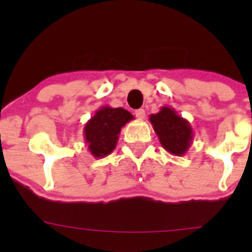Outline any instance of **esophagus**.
I'll return each instance as SVG.
<instances>
[{
	"mask_svg": "<svg viewBox=\"0 0 252 252\" xmlns=\"http://www.w3.org/2000/svg\"><path fill=\"white\" fill-rule=\"evenodd\" d=\"M135 116L137 118H140V120H143V118L146 117V111H144V109H137V110H136Z\"/></svg>",
	"mask_w": 252,
	"mask_h": 252,
	"instance_id": "34e87169",
	"label": "esophagus"
}]
</instances>
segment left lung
Returning a JSON list of instances; mask_svg holds the SVG:
<instances>
[{"mask_svg":"<svg viewBox=\"0 0 252 252\" xmlns=\"http://www.w3.org/2000/svg\"><path fill=\"white\" fill-rule=\"evenodd\" d=\"M154 131L164 150L172 155L182 156L193 143V129L189 122L176 114L170 106H162L158 114L149 116Z\"/></svg>","mask_w":252,"mask_h":252,"instance_id":"obj_1","label":"left lung"}]
</instances>
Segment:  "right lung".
I'll return each instance as SVG.
<instances>
[{
	"label": "right lung",
	"mask_w": 252,
	"mask_h": 252,
	"mask_svg": "<svg viewBox=\"0 0 252 252\" xmlns=\"http://www.w3.org/2000/svg\"><path fill=\"white\" fill-rule=\"evenodd\" d=\"M134 116L123 108L102 106L84 126V137L94 158H103L116 148L118 136Z\"/></svg>",
	"instance_id": "right-lung-1"
}]
</instances>
